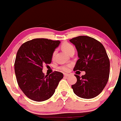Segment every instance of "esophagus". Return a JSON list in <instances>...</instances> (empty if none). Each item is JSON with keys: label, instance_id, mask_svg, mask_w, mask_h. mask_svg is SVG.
I'll return each mask as SVG.
<instances>
[{"label": "esophagus", "instance_id": "1", "mask_svg": "<svg viewBox=\"0 0 121 121\" xmlns=\"http://www.w3.org/2000/svg\"><path fill=\"white\" fill-rule=\"evenodd\" d=\"M64 76H65V77H68V76H70V74H68V73H64Z\"/></svg>", "mask_w": 121, "mask_h": 121}]
</instances>
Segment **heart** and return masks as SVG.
<instances>
[{
    "label": "heart",
    "mask_w": 121,
    "mask_h": 121,
    "mask_svg": "<svg viewBox=\"0 0 121 121\" xmlns=\"http://www.w3.org/2000/svg\"><path fill=\"white\" fill-rule=\"evenodd\" d=\"M62 49L65 51V52L67 53L68 54L70 55V53L74 51V47H73V45L72 44H70V43H64L62 45ZM55 53H56V51H55L52 54V57L53 58L54 56H55ZM71 67V65L69 64V65H62V66H61L59 68V69L60 70H62V71L64 72H67L70 69V68Z\"/></svg>",
    "instance_id": "obj_1"
}]
</instances>
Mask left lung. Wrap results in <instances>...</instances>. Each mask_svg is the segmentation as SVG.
<instances>
[{
  "label": "left lung",
  "mask_w": 121,
  "mask_h": 121,
  "mask_svg": "<svg viewBox=\"0 0 121 121\" xmlns=\"http://www.w3.org/2000/svg\"><path fill=\"white\" fill-rule=\"evenodd\" d=\"M79 59L73 70L85 71L81 77L75 74L77 82L72 85L73 92L79 97L91 99L103 91L110 73V61L104 45L98 40L86 36L72 39Z\"/></svg>",
  "instance_id": "8db88e82"
}]
</instances>
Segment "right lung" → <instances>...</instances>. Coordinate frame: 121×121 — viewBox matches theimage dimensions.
<instances>
[{"label":"right lung","instance_id":"right-lung-1","mask_svg":"<svg viewBox=\"0 0 121 121\" xmlns=\"http://www.w3.org/2000/svg\"><path fill=\"white\" fill-rule=\"evenodd\" d=\"M59 40L35 39L22 44L15 61V72L20 89L32 100H47L55 93L63 74L55 71L49 76L43 73L44 64L52 61V54Z\"/></svg>","mask_w":121,"mask_h":121}]
</instances>
